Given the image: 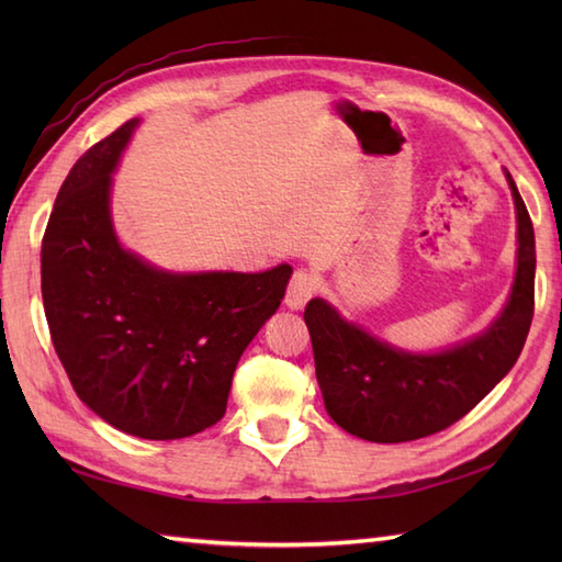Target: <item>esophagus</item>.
Instances as JSON below:
<instances>
[{
    "instance_id": "esophagus-1",
    "label": "esophagus",
    "mask_w": 562,
    "mask_h": 562,
    "mask_svg": "<svg viewBox=\"0 0 562 562\" xmlns=\"http://www.w3.org/2000/svg\"><path fill=\"white\" fill-rule=\"evenodd\" d=\"M316 288H318V282H316V278H314L312 272H308V270H296L292 274L290 284H288L284 304H288L290 308H294V312H296V308H304L306 302L314 296Z\"/></svg>"
}]
</instances>
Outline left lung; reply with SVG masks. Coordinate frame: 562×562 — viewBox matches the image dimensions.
<instances>
[{
    "label": "left lung",
    "instance_id": "obj_1",
    "mask_svg": "<svg viewBox=\"0 0 562 562\" xmlns=\"http://www.w3.org/2000/svg\"><path fill=\"white\" fill-rule=\"evenodd\" d=\"M505 176L517 210V274L505 308L481 336L441 352H405L345 321L326 300L306 304L318 386L345 432L381 445L441 432L515 367L533 318L536 241L527 205Z\"/></svg>",
    "mask_w": 562,
    "mask_h": 562
}]
</instances>
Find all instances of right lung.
Here are the masks:
<instances>
[{
	"label": "right lung",
	"instance_id": "right-lung-1",
	"mask_svg": "<svg viewBox=\"0 0 562 562\" xmlns=\"http://www.w3.org/2000/svg\"><path fill=\"white\" fill-rule=\"evenodd\" d=\"M139 121L71 166L41 248L55 352L101 420L142 439H181L222 420L234 369L278 312L292 268L169 272L117 241L111 186Z\"/></svg>",
	"mask_w": 562,
	"mask_h": 562
}]
</instances>
